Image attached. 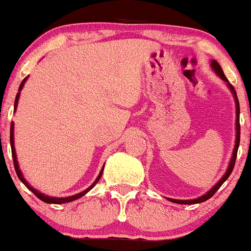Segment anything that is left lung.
Listing matches in <instances>:
<instances>
[{"mask_svg": "<svg viewBox=\"0 0 251 251\" xmlns=\"http://www.w3.org/2000/svg\"><path fill=\"white\" fill-rule=\"evenodd\" d=\"M211 69L215 72V74L217 75V76L220 77L221 80L224 81V83L226 84V86L229 88V90L231 92L232 97H234V100H235V108H236V121H235V146H234V151H232V154H231V158H230V162H229V166H227V170H226V172L224 174V176L221 177L219 181H217L216 183H215L214 186H212L210 190H208L206 194H203L202 196L200 197H196V199H192V200H176V199H170V197H167V200L171 201V202H175V203H181V205H191V203H200V202H203V201L208 200L210 197L214 196L215 192L219 190V188L221 187V185H223L224 182H225L226 179L229 178V176L231 175L232 172V168H234V165H235V159H236V154H238V148H239V145H240V122H239V118H240V106H239V100H238V95H236V92H235L234 86L231 85V84L229 83V80L226 79L225 74H224L223 69H221V66L219 65V63H217L216 60L212 59L211 60Z\"/></svg>", "mask_w": 251, "mask_h": 251, "instance_id": "obj_1", "label": "left lung"}]
</instances>
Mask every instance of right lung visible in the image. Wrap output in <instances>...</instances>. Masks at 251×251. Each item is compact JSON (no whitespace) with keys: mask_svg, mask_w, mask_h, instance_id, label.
Segmentation results:
<instances>
[{"mask_svg":"<svg viewBox=\"0 0 251 251\" xmlns=\"http://www.w3.org/2000/svg\"><path fill=\"white\" fill-rule=\"evenodd\" d=\"M27 77L26 76L24 80H22V83L20 84V88H19V93H17L16 95V99H15V112H16V108H17V104H19V99H20V94H21V90L22 88H24V85H25L26 80H27ZM10 142H11V151H12V158H13V166H15V170H16V174L17 176H19L20 181H21L24 185L26 186V187L30 190L32 194L35 195V196H37L41 201H44V202L46 203H56V205H60V203H66V202H72V201H75L77 200V199H80V197H83L84 195L86 194V192H89L90 190H92L93 187H94L97 183H98V181L100 179L101 175H103V170H104V166L103 168L100 170V172H99L98 177L95 178L94 182L92 183V186H89V187L86 188V190H84V191L79 192V194L76 195H73V196H68V197H52V196H48V195L43 194V192L37 191L36 188H34L32 186L30 185V183L27 182L25 179V177H24V175H22L21 170H20V166H19V162H17V156H16V150H15V138H13V122L11 123V133H10Z\"/></svg>","mask_w":251,"mask_h":251,"instance_id":"add662e5","label":"right lung"}]
</instances>
